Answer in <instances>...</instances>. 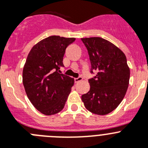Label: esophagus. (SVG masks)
<instances>
[{"label":"esophagus","instance_id":"1","mask_svg":"<svg viewBox=\"0 0 148 148\" xmlns=\"http://www.w3.org/2000/svg\"><path fill=\"white\" fill-rule=\"evenodd\" d=\"M82 80H83V77H79L77 78H74V82H75V83H78V82L82 81Z\"/></svg>","mask_w":148,"mask_h":148}]
</instances>
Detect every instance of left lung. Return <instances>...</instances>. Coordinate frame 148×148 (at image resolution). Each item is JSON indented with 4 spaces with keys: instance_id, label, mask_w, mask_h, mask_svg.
I'll return each instance as SVG.
<instances>
[{
    "instance_id": "left-lung-1",
    "label": "left lung",
    "mask_w": 148,
    "mask_h": 148,
    "mask_svg": "<svg viewBox=\"0 0 148 148\" xmlns=\"http://www.w3.org/2000/svg\"><path fill=\"white\" fill-rule=\"evenodd\" d=\"M91 62V73L96 76L89 79L90 89L81 96L89 111L106 115L118 107L127 91L130 70L126 57L121 49L101 38H82Z\"/></svg>"
}]
</instances>
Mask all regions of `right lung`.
<instances>
[{"label": "right lung", "mask_w": 148, "mask_h": 148, "mask_svg": "<svg viewBox=\"0 0 148 148\" xmlns=\"http://www.w3.org/2000/svg\"><path fill=\"white\" fill-rule=\"evenodd\" d=\"M74 40V38L49 36L36 43L28 53L22 83L30 101L45 115L60 112L71 91L74 78L58 71L64 66L67 47Z\"/></svg>", "instance_id": "right-lung-1"}]
</instances>
